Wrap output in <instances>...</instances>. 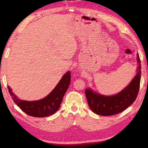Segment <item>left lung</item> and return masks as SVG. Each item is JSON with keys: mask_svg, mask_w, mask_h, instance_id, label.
<instances>
[{"mask_svg": "<svg viewBox=\"0 0 148 148\" xmlns=\"http://www.w3.org/2000/svg\"><path fill=\"white\" fill-rule=\"evenodd\" d=\"M137 73L130 84L116 95L111 96L101 95L91 88L86 89V95L89 106L92 112L101 116H107L120 113L131 105L138 93L141 77V64L137 54Z\"/></svg>", "mask_w": 148, "mask_h": 148, "instance_id": "obj_1", "label": "left lung"}]
</instances>
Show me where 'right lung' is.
Here are the masks:
<instances>
[{"instance_id": "add662e5", "label": "right lung", "mask_w": 148, "mask_h": 148, "mask_svg": "<svg viewBox=\"0 0 148 148\" xmlns=\"http://www.w3.org/2000/svg\"><path fill=\"white\" fill-rule=\"evenodd\" d=\"M71 74L68 71L64 74L56 87L46 97L38 101H27L19 99L8 86V89L14 101L20 109L29 116L44 117L53 114L59 110L64 95L71 83Z\"/></svg>"}]
</instances>
